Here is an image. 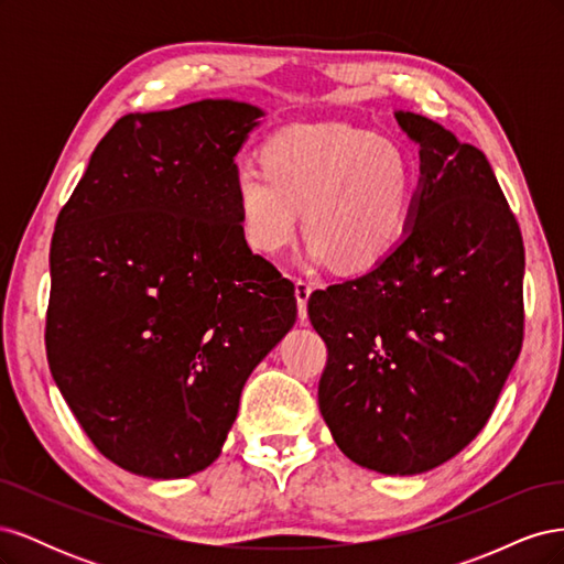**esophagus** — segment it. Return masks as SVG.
<instances>
[{
  "instance_id": "34e87169",
  "label": "esophagus",
  "mask_w": 564,
  "mask_h": 564,
  "mask_svg": "<svg viewBox=\"0 0 564 564\" xmlns=\"http://www.w3.org/2000/svg\"><path fill=\"white\" fill-rule=\"evenodd\" d=\"M294 294H296V303H299V319L301 324L308 322V299L313 294V286L303 280L294 282Z\"/></svg>"
}]
</instances>
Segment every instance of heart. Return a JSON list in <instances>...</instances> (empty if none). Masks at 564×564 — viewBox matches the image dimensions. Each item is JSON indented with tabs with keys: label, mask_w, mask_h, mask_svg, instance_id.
<instances>
[{
	"label": "heart",
	"mask_w": 564,
	"mask_h": 564,
	"mask_svg": "<svg viewBox=\"0 0 564 564\" xmlns=\"http://www.w3.org/2000/svg\"><path fill=\"white\" fill-rule=\"evenodd\" d=\"M263 172L240 166L232 193L245 242L275 256L301 228L313 261L344 270L381 263L406 235L416 172L395 141L348 124H294L261 150Z\"/></svg>",
	"instance_id": "obj_1"
}]
</instances>
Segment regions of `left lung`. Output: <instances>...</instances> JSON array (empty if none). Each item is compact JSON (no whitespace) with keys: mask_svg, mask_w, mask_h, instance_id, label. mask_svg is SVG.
Listing matches in <instances>:
<instances>
[{"mask_svg":"<svg viewBox=\"0 0 564 564\" xmlns=\"http://www.w3.org/2000/svg\"><path fill=\"white\" fill-rule=\"evenodd\" d=\"M421 178L402 242L308 299L329 357L319 412L357 466L419 475L485 429L522 348L524 247L487 158L398 110Z\"/></svg>","mask_w":564,"mask_h":564,"instance_id":"8db88e82","label":"left lung"}]
</instances>
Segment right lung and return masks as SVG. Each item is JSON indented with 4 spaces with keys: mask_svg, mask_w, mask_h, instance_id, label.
Instances as JSON below:
<instances>
[{
    "mask_svg": "<svg viewBox=\"0 0 564 564\" xmlns=\"http://www.w3.org/2000/svg\"><path fill=\"white\" fill-rule=\"evenodd\" d=\"M265 112L207 98L117 119L58 214L46 357L84 433L152 480L212 466L294 284L240 232L235 158Z\"/></svg>",
    "mask_w": 564,
    "mask_h": 564,
    "instance_id": "obj_1",
    "label": "right lung"
}]
</instances>
